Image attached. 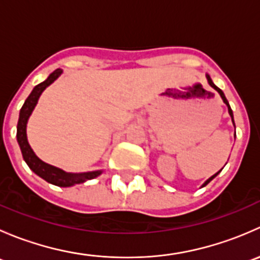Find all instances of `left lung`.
<instances>
[{"label": "left lung", "instance_id": "8db88e82", "mask_svg": "<svg viewBox=\"0 0 260 260\" xmlns=\"http://www.w3.org/2000/svg\"><path fill=\"white\" fill-rule=\"evenodd\" d=\"M206 79H208V83H209V85H210L211 88H214L215 90H216L217 93L220 94V96H221L222 102H224V103L226 104V107H228V112H229L230 117H232V120H233V123H234V115H233V111H232V108H230V106H229V102H228V101H226V98H225V95H224V93H222V90H221V89H219V88H217V86L215 85L214 83H212V80H211L210 75H209V74H206ZM234 125H235V124H234ZM220 171H221V170H220ZM220 171H219V172H220ZM219 172H216V174H215V175H212L211 177H209V179L206 180L205 182L203 183V187H204V186H206V185H208V183L210 182V181H211L212 179H214V177H216V176H217V174H219Z\"/></svg>", "mask_w": 260, "mask_h": 260}]
</instances>
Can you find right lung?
<instances>
[{
    "mask_svg": "<svg viewBox=\"0 0 260 260\" xmlns=\"http://www.w3.org/2000/svg\"><path fill=\"white\" fill-rule=\"evenodd\" d=\"M62 74L61 69H56L49 75L48 79L44 80L43 83L38 84L27 99L23 103L22 108L20 111V117H18L17 123V142L21 148V153H22L23 159L27 164V166L35 172L38 176L44 179L48 182L52 183L55 186H60V187H70V186L78 185V183H84L88 180H93L102 175L103 170H96V171H89V172H67L64 170L55 167L52 165L46 164L43 159L39 158L35 154V152L31 148L30 143L27 141V133H26V128H27V122L30 115L32 114L34 109H35L36 104H38L39 98L43 94V91L54 83L60 75Z\"/></svg>",
    "mask_w": 260,
    "mask_h": 260,
    "instance_id": "1",
    "label": "right lung"
}]
</instances>
